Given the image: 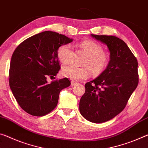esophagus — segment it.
Here are the masks:
<instances>
[{
    "label": "esophagus",
    "mask_w": 148,
    "mask_h": 148,
    "mask_svg": "<svg viewBox=\"0 0 148 148\" xmlns=\"http://www.w3.org/2000/svg\"><path fill=\"white\" fill-rule=\"evenodd\" d=\"M77 84H78V82H76V81H72L71 82V85L72 86H75V85H76Z\"/></svg>",
    "instance_id": "1"
}]
</instances>
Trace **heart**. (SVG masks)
<instances>
[{
	"instance_id": "heart-1",
	"label": "heart",
	"mask_w": 148,
	"mask_h": 148,
	"mask_svg": "<svg viewBox=\"0 0 148 148\" xmlns=\"http://www.w3.org/2000/svg\"><path fill=\"white\" fill-rule=\"evenodd\" d=\"M81 47L88 57L84 62V67L66 66L62 68L61 74L64 77L72 80H81L88 78L90 76V68L94 74H99L103 72L109 62V55L103 52L102 47L96 42L86 40L81 43ZM72 45L69 43L62 44L58 47L57 51V57L64 64L69 62L72 53Z\"/></svg>"
}]
</instances>
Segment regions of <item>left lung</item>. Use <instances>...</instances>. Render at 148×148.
<instances>
[{
    "mask_svg": "<svg viewBox=\"0 0 148 148\" xmlns=\"http://www.w3.org/2000/svg\"><path fill=\"white\" fill-rule=\"evenodd\" d=\"M91 36L107 45L110 61L97 78L85 84L79 111L88 121L101 123L113 119L125 108L139 82L138 61L127 45L119 37Z\"/></svg>",
    "mask_w": 148,
    "mask_h": 148,
    "instance_id": "obj_1",
    "label": "left lung"
}]
</instances>
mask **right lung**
<instances>
[{"mask_svg": "<svg viewBox=\"0 0 148 148\" xmlns=\"http://www.w3.org/2000/svg\"><path fill=\"white\" fill-rule=\"evenodd\" d=\"M72 41L64 35L45 31L29 37L14 51L9 70V85L20 107L33 116H42L57 107L60 91L70 85L69 78L47 83L48 76L60 69L58 47Z\"/></svg>", "mask_w": 148, "mask_h": 148, "instance_id": "add662e5", "label": "right lung"}]
</instances>
